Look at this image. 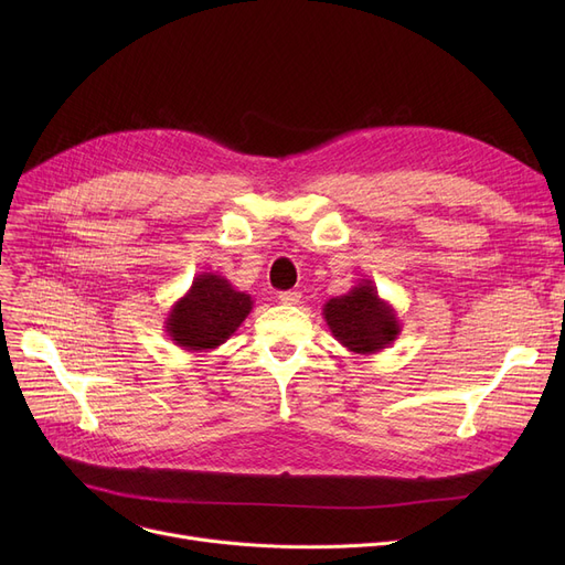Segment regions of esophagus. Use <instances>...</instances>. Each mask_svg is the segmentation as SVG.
I'll list each match as a JSON object with an SVG mask.
<instances>
[{
  "mask_svg": "<svg viewBox=\"0 0 565 565\" xmlns=\"http://www.w3.org/2000/svg\"><path fill=\"white\" fill-rule=\"evenodd\" d=\"M300 298H302V295L298 290H284V292H279V302L281 305H298Z\"/></svg>",
  "mask_w": 565,
  "mask_h": 565,
  "instance_id": "esophagus-1",
  "label": "esophagus"
}]
</instances>
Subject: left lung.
Listing matches in <instances>:
<instances>
[{
    "instance_id": "1",
    "label": "left lung",
    "mask_w": 565,
    "mask_h": 565,
    "mask_svg": "<svg viewBox=\"0 0 565 565\" xmlns=\"http://www.w3.org/2000/svg\"><path fill=\"white\" fill-rule=\"evenodd\" d=\"M322 318L345 350L364 358L390 348L401 334L396 309L380 298L371 279H362L345 295L324 302Z\"/></svg>"
}]
</instances>
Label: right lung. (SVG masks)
<instances>
[{
    "instance_id": "obj_1",
    "label": "right lung",
    "mask_w": 565,
    "mask_h": 565,
    "mask_svg": "<svg viewBox=\"0 0 565 565\" xmlns=\"http://www.w3.org/2000/svg\"><path fill=\"white\" fill-rule=\"evenodd\" d=\"M254 307L252 295L237 290L217 273H201L167 313V337L188 352H207L226 343Z\"/></svg>"
}]
</instances>
